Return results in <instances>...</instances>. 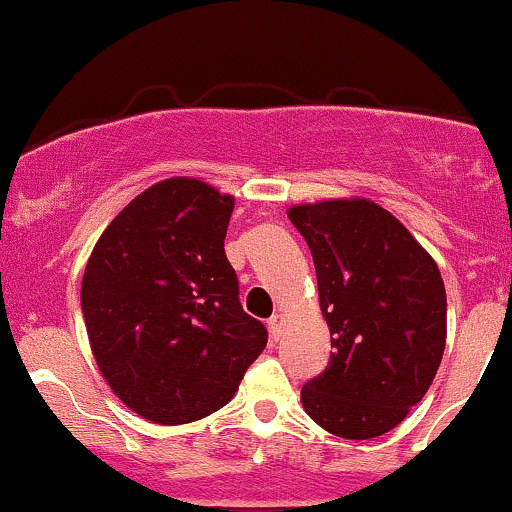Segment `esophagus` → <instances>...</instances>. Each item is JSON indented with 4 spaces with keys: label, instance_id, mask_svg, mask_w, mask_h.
Listing matches in <instances>:
<instances>
[{
    "label": "esophagus",
    "instance_id": "esophagus-1",
    "mask_svg": "<svg viewBox=\"0 0 512 512\" xmlns=\"http://www.w3.org/2000/svg\"><path fill=\"white\" fill-rule=\"evenodd\" d=\"M282 328H285V318H282V314H273L268 318V330L275 340L282 335Z\"/></svg>",
    "mask_w": 512,
    "mask_h": 512
}]
</instances>
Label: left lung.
<instances>
[{
  "mask_svg": "<svg viewBox=\"0 0 512 512\" xmlns=\"http://www.w3.org/2000/svg\"><path fill=\"white\" fill-rule=\"evenodd\" d=\"M314 256L330 328L328 366L302 388L306 414L330 434L364 441L407 417L446 347L441 273L398 218L364 198L294 206Z\"/></svg>",
  "mask_w": 512,
  "mask_h": 512,
  "instance_id": "obj_1",
  "label": "left lung"
}]
</instances>
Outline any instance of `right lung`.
Returning a JSON list of instances; mask_svg holds the SVG:
<instances>
[{
    "label": "right lung",
    "instance_id": "1",
    "mask_svg": "<svg viewBox=\"0 0 512 512\" xmlns=\"http://www.w3.org/2000/svg\"><path fill=\"white\" fill-rule=\"evenodd\" d=\"M234 198L189 177L150 186L110 222L83 273L95 362L155 424L220 410L268 342L225 256Z\"/></svg>",
    "mask_w": 512,
    "mask_h": 512
}]
</instances>
